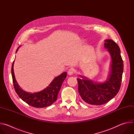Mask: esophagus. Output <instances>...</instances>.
I'll use <instances>...</instances> for the list:
<instances>
[{"label":"esophagus","instance_id":"1","mask_svg":"<svg viewBox=\"0 0 134 134\" xmlns=\"http://www.w3.org/2000/svg\"><path fill=\"white\" fill-rule=\"evenodd\" d=\"M75 70L73 68H70L68 70V74L69 75H72L74 73Z\"/></svg>","mask_w":134,"mask_h":134}]
</instances>
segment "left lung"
Wrapping results in <instances>:
<instances>
[{
	"mask_svg": "<svg viewBox=\"0 0 134 134\" xmlns=\"http://www.w3.org/2000/svg\"><path fill=\"white\" fill-rule=\"evenodd\" d=\"M104 48L111 57L108 77L104 82L93 81L84 76L77 79L79 92L86 103L100 105L106 103L116 96L120 87L124 70L120 50L116 42L110 39L105 40Z\"/></svg>",
	"mask_w": 134,
	"mask_h": 134,
	"instance_id": "left-lung-1",
	"label": "left lung"
}]
</instances>
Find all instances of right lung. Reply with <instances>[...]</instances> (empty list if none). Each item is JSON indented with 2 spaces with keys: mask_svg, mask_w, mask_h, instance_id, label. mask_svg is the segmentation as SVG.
<instances>
[{
  "mask_svg": "<svg viewBox=\"0 0 134 134\" xmlns=\"http://www.w3.org/2000/svg\"><path fill=\"white\" fill-rule=\"evenodd\" d=\"M19 46L16 50L17 52ZM14 61L12 66V75L15 90L18 97L30 105L35 108H44L52 104L57 99L58 94L60 90L62 85L67 77V72H64L55 77L49 86L43 90L31 93L22 90L18 85L15 79L14 72Z\"/></svg>",
  "mask_w": 134,
  "mask_h": 134,
  "instance_id": "obj_1",
  "label": "right lung"
}]
</instances>
